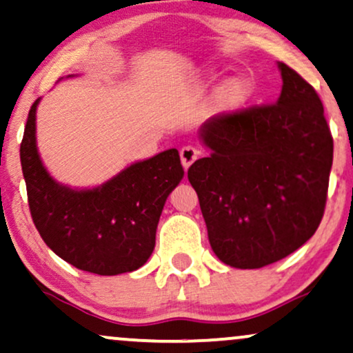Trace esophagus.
Listing matches in <instances>:
<instances>
[{"instance_id": "esophagus-1", "label": "esophagus", "mask_w": 353, "mask_h": 353, "mask_svg": "<svg viewBox=\"0 0 353 353\" xmlns=\"http://www.w3.org/2000/svg\"><path fill=\"white\" fill-rule=\"evenodd\" d=\"M181 161L184 169H189L190 164L199 158V151L194 148V146H182L181 148Z\"/></svg>"}]
</instances>
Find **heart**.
I'll use <instances>...</instances> for the list:
<instances>
[{
    "instance_id": "1",
    "label": "heart",
    "mask_w": 353,
    "mask_h": 353,
    "mask_svg": "<svg viewBox=\"0 0 353 353\" xmlns=\"http://www.w3.org/2000/svg\"><path fill=\"white\" fill-rule=\"evenodd\" d=\"M249 96H251V86L246 79L233 78L218 88L215 107L223 112H231V110L239 109L241 105L246 104Z\"/></svg>"
}]
</instances>
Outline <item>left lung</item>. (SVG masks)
<instances>
[{
	"label": "left lung",
	"instance_id": "1",
	"mask_svg": "<svg viewBox=\"0 0 353 353\" xmlns=\"http://www.w3.org/2000/svg\"><path fill=\"white\" fill-rule=\"evenodd\" d=\"M275 104L218 114L200 127L210 150L187 177L199 195L213 252L236 269H261L318 230L334 141L318 92L280 61Z\"/></svg>",
	"mask_w": 353,
	"mask_h": 353
}]
</instances>
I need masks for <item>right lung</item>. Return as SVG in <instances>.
Returning a JSON list of instances; mask_svg holds the SVG:
<instances>
[{
  "instance_id": "1",
  "label": "right lung",
  "mask_w": 353,
  "mask_h": 353,
  "mask_svg": "<svg viewBox=\"0 0 353 353\" xmlns=\"http://www.w3.org/2000/svg\"><path fill=\"white\" fill-rule=\"evenodd\" d=\"M30 107L21 143V166L30 215L46 244L68 264L97 275L140 269L156 243L168 195L184 177L176 148L133 163L94 189H71L43 166Z\"/></svg>"
}]
</instances>
